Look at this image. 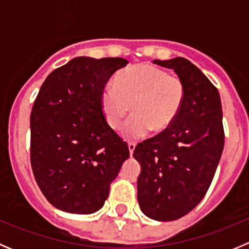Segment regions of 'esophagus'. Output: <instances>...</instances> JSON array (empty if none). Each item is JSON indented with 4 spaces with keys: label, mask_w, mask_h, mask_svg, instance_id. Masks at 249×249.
I'll return each instance as SVG.
<instances>
[{
    "label": "esophagus",
    "mask_w": 249,
    "mask_h": 249,
    "mask_svg": "<svg viewBox=\"0 0 249 249\" xmlns=\"http://www.w3.org/2000/svg\"><path fill=\"white\" fill-rule=\"evenodd\" d=\"M127 147H129V152H130V155H131V157H132V154H134V150H135V148H136V144H135V143H132V142H130L129 144H127Z\"/></svg>",
    "instance_id": "1"
}]
</instances>
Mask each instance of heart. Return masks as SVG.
Instances as JSON below:
<instances>
[{
    "mask_svg": "<svg viewBox=\"0 0 249 249\" xmlns=\"http://www.w3.org/2000/svg\"><path fill=\"white\" fill-rule=\"evenodd\" d=\"M185 99L182 80L150 64L123 70L115 85L107 84L100 96L102 113L110 129L122 125L131 106L132 115L122 130L125 139L144 137L150 130L162 132L177 119Z\"/></svg>",
    "mask_w": 249,
    "mask_h": 249,
    "instance_id": "heart-1",
    "label": "heart"
}]
</instances>
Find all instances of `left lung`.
<instances>
[{
	"mask_svg": "<svg viewBox=\"0 0 249 249\" xmlns=\"http://www.w3.org/2000/svg\"><path fill=\"white\" fill-rule=\"evenodd\" d=\"M153 64L175 71L185 99L169 129L135 148L137 200L150 219L170 222L194 210L210 188L224 148L223 110L217 88L189 60Z\"/></svg>",
	"mask_w": 249,
	"mask_h": 249,
	"instance_id": "left-lung-1",
	"label": "left lung"
}]
</instances>
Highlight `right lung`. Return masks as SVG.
Listing matches in <instances>:
<instances>
[{
    "instance_id": "add662e5",
    "label": "right lung",
    "mask_w": 249,
    "mask_h": 249,
    "mask_svg": "<svg viewBox=\"0 0 249 249\" xmlns=\"http://www.w3.org/2000/svg\"><path fill=\"white\" fill-rule=\"evenodd\" d=\"M123 57L78 56L54 70L32 107L31 166L47 200L74 214L102 208L127 144L110 129L100 105L101 91Z\"/></svg>"
}]
</instances>
